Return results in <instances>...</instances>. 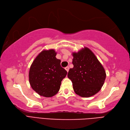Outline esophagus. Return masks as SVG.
<instances>
[{
	"label": "esophagus",
	"mask_w": 130,
	"mask_h": 130,
	"mask_svg": "<svg viewBox=\"0 0 130 130\" xmlns=\"http://www.w3.org/2000/svg\"><path fill=\"white\" fill-rule=\"evenodd\" d=\"M65 69L66 70L67 72H68L69 70V66L66 67V68H65Z\"/></svg>",
	"instance_id": "esophagus-1"
}]
</instances>
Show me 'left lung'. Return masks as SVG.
I'll return each instance as SVG.
<instances>
[{
  "label": "left lung",
  "instance_id": "left-lung-1",
  "mask_svg": "<svg viewBox=\"0 0 130 130\" xmlns=\"http://www.w3.org/2000/svg\"><path fill=\"white\" fill-rule=\"evenodd\" d=\"M73 68L68 78L72 83L74 91L82 97H90L101 89L106 78L103 66L89 48L84 47L72 53Z\"/></svg>",
  "mask_w": 130,
  "mask_h": 130
}]
</instances>
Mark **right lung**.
<instances>
[{
    "label": "right lung",
    "instance_id": "add662e5",
    "mask_svg": "<svg viewBox=\"0 0 130 130\" xmlns=\"http://www.w3.org/2000/svg\"><path fill=\"white\" fill-rule=\"evenodd\" d=\"M56 54L53 49L43 50L36 57L29 71L32 89L45 97H51L58 92L61 82L68 73Z\"/></svg>",
    "mask_w": 130,
    "mask_h": 130
}]
</instances>
